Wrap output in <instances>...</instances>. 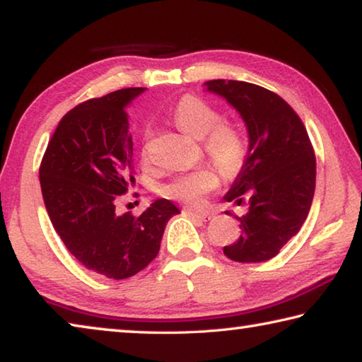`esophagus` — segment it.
I'll return each mask as SVG.
<instances>
[{
  "label": "esophagus",
  "mask_w": 362,
  "mask_h": 362,
  "mask_svg": "<svg viewBox=\"0 0 362 362\" xmlns=\"http://www.w3.org/2000/svg\"><path fill=\"white\" fill-rule=\"evenodd\" d=\"M185 212L188 214V216H192V217H194V218L203 220V222H206V220H211V218H212V214H209V212H198V211H193V209H185Z\"/></svg>",
  "instance_id": "esophagus-1"
}]
</instances>
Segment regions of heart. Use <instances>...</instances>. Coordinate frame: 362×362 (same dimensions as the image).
<instances>
[{
  "label": "heart",
  "mask_w": 362,
  "mask_h": 362,
  "mask_svg": "<svg viewBox=\"0 0 362 362\" xmlns=\"http://www.w3.org/2000/svg\"><path fill=\"white\" fill-rule=\"evenodd\" d=\"M173 119L179 129L194 139H203V148L225 175H236L247 158V140L240 126L223 119L222 113L198 95L185 94L173 108ZM151 132L146 131L140 155L148 158L146 142ZM218 185L217 173L212 168H199L177 174L158 187L163 198L187 206H198L204 196Z\"/></svg>",
  "instance_id": "1"
}]
</instances>
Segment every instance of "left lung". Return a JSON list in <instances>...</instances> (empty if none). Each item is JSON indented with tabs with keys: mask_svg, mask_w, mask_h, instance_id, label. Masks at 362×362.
<instances>
[{
	"mask_svg": "<svg viewBox=\"0 0 362 362\" xmlns=\"http://www.w3.org/2000/svg\"><path fill=\"white\" fill-rule=\"evenodd\" d=\"M207 89L231 103L247 126L249 151L226 201L249 203L241 236L223 247L228 259L257 263L278 255L308 216L316 185V156L300 116L262 86L212 79ZM228 214V212H226Z\"/></svg>",
	"mask_w": 362,
	"mask_h": 362,
	"instance_id": "left-lung-1",
	"label": "left lung"
}]
</instances>
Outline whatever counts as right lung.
I'll return each mask as SVG.
<instances>
[{
    "mask_svg": "<svg viewBox=\"0 0 362 362\" xmlns=\"http://www.w3.org/2000/svg\"><path fill=\"white\" fill-rule=\"evenodd\" d=\"M145 88H126L70 110L40 166L46 211L65 247L88 269L126 279L159 252L169 218L180 211L156 199L140 216H118L116 201L136 183L126 105Z\"/></svg>",
    "mask_w": 362,
    "mask_h": 362,
    "instance_id": "1",
    "label": "right lung"
}]
</instances>
